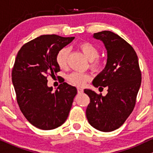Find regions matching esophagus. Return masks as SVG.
Instances as JSON below:
<instances>
[{
	"mask_svg": "<svg viewBox=\"0 0 153 153\" xmlns=\"http://www.w3.org/2000/svg\"><path fill=\"white\" fill-rule=\"evenodd\" d=\"M77 90H78V94H81V93L83 92V89L80 88H77Z\"/></svg>",
	"mask_w": 153,
	"mask_h": 153,
	"instance_id": "34e87169",
	"label": "esophagus"
}]
</instances>
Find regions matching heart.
Listing matches in <instances>:
<instances>
[{
	"label": "heart",
	"mask_w": 153,
	"mask_h": 153,
	"mask_svg": "<svg viewBox=\"0 0 153 153\" xmlns=\"http://www.w3.org/2000/svg\"><path fill=\"white\" fill-rule=\"evenodd\" d=\"M79 48L84 54L85 57L91 62V67L95 71H99L101 68V63L98 60L99 57V50L92 43L85 42L80 44ZM69 50L67 47L60 49L56 54L55 61L57 65L60 68H65L68 65V57ZM91 80V76L86 73L74 72L68 76V80L75 86L82 87Z\"/></svg>",
	"instance_id": "heart-1"
}]
</instances>
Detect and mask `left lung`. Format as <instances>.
Masks as SVG:
<instances>
[{
  "mask_svg": "<svg viewBox=\"0 0 153 153\" xmlns=\"http://www.w3.org/2000/svg\"><path fill=\"white\" fill-rule=\"evenodd\" d=\"M93 37L103 43L107 61L92 83L95 87H106L108 93L103 96L85 89L90 98L85 113L93 127L108 132L120 127L134 109L141 85V72L136 52L124 39L110 31L95 33Z\"/></svg>",
  "mask_w": 153,
  "mask_h": 153,
  "instance_id": "1",
  "label": "left lung"
}]
</instances>
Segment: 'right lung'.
<instances>
[{
	"label": "right lung",
	"mask_w": 153,
	"mask_h": 153,
	"mask_svg": "<svg viewBox=\"0 0 153 153\" xmlns=\"http://www.w3.org/2000/svg\"><path fill=\"white\" fill-rule=\"evenodd\" d=\"M74 38L42 35L23 45L16 57L12 82L17 102L26 119L40 129L61 126L71 111L76 88L63 82L53 92L47 78L59 71L56 54Z\"/></svg>",
	"instance_id": "add662e5"
}]
</instances>
